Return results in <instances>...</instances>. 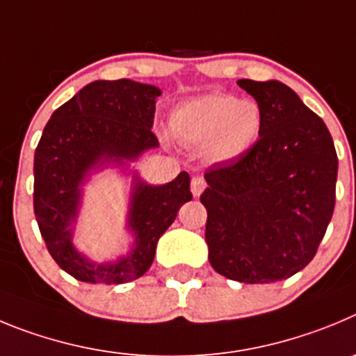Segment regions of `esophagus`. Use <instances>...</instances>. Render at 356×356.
<instances>
[{
  "label": "esophagus",
  "mask_w": 356,
  "mask_h": 356,
  "mask_svg": "<svg viewBox=\"0 0 356 356\" xmlns=\"http://www.w3.org/2000/svg\"><path fill=\"white\" fill-rule=\"evenodd\" d=\"M207 188V182L204 181L202 177H193L191 179V193L195 195V197H200L202 191L206 190Z\"/></svg>",
  "instance_id": "1"
}]
</instances>
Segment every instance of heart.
Returning a JSON list of instances; mask_svg holds the SVG:
<instances>
[{"mask_svg":"<svg viewBox=\"0 0 356 356\" xmlns=\"http://www.w3.org/2000/svg\"><path fill=\"white\" fill-rule=\"evenodd\" d=\"M262 111L252 99L230 94H207L182 102L172 111L168 129L179 143L202 147L207 159H238L259 138Z\"/></svg>","mask_w":356,"mask_h":356,"instance_id":"b5f03b06","label":"heart"}]
</instances>
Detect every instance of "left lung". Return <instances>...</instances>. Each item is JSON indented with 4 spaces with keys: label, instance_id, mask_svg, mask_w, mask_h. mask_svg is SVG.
<instances>
[{
    "label": "left lung",
    "instance_id": "1",
    "mask_svg": "<svg viewBox=\"0 0 356 356\" xmlns=\"http://www.w3.org/2000/svg\"><path fill=\"white\" fill-rule=\"evenodd\" d=\"M262 111L259 140L207 168L209 262L223 277L268 284L314 259L335 207L337 152L328 127L280 81L239 79Z\"/></svg>",
    "mask_w": 356,
    "mask_h": 356
}]
</instances>
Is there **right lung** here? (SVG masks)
<instances>
[{"label": "right lung", "instance_id": "add662e5", "mask_svg": "<svg viewBox=\"0 0 356 356\" xmlns=\"http://www.w3.org/2000/svg\"><path fill=\"white\" fill-rule=\"evenodd\" d=\"M158 86L131 79L94 81L51 115L35 150L33 209L38 229L54 262L81 282L126 284L150 268L156 245L191 200L190 175L181 172L168 184L150 186L133 175L127 229L134 246L115 262H92L72 243L81 204V186L92 170L127 165L159 147L154 124Z\"/></svg>", "mask_w": 356, "mask_h": 356}]
</instances>
